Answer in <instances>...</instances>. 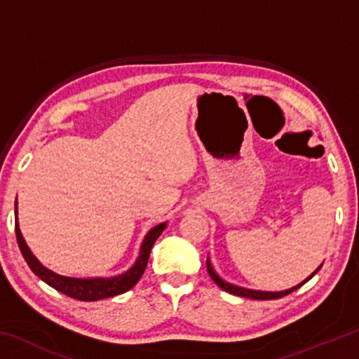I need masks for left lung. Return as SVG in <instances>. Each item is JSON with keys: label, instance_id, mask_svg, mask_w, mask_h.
<instances>
[{"label": "left lung", "instance_id": "8db88e82", "mask_svg": "<svg viewBox=\"0 0 359 359\" xmlns=\"http://www.w3.org/2000/svg\"><path fill=\"white\" fill-rule=\"evenodd\" d=\"M320 267H321V266H320ZM320 267H318L317 271L313 272L312 276H309V277L306 278V280L301 282L299 285H296V287H293V288H290V290H285V291H257V290H247V288L238 287V285H231V283H228V282H224L223 278L218 277V274H217V272L214 271V267H212L210 261H209V258H208V272H209V276L212 277V280H214V282L218 285V287H220L222 290L226 291V293L236 294V296H241V297H250V299H258V301L278 299V297H283V296H287V294H290V293H293L294 290H297L299 287H302L304 283L311 280V278H312V277H313L315 274H317V272L320 271Z\"/></svg>", "mask_w": 359, "mask_h": 359}]
</instances>
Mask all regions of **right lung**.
I'll list each match as a JSON object with an SVG mask.
<instances>
[{
  "label": "right lung",
  "mask_w": 359,
  "mask_h": 359,
  "mask_svg": "<svg viewBox=\"0 0 359 359\" xmlns=\"http://www.w3.org/2000/svg\"><path fill=\"white\" fill-rule=\"evenodd\" d=\"M166 223L156 224L155 228H151L147 236H145L141 245V252H139V257L136 263L133 264L128 271L123 272V274L102 278V277H95V278H76V277H65L55 274L50 269H47L46 266H42L38 258L34 257L29 250L25 239L20 233L19 222H17V201H15V236H17V244H19L20 252L25 258L27 264L29 266L36 276H38L42 282L50 285L52 288H55L60 293L72 297V299L79 301H100L106 299V297H112L125 293V291L131 290L135 285L139 282V278L142 277L145 267H147V261L150 257V250L154 247L155 241L160 238V234L165 231Z\"/></svg>",
  "instance_id": "1"
}]
</instances>
